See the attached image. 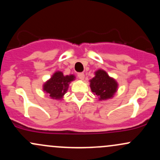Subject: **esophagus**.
Masks as SVG:
<instances>
[{
    "label": "esophagus",
    "mask_w": 160,
    "mask_h": 160,
    "mask_svg": "<svg viewBox=\"0 0 160 160\" xmlns=\"http://www.w3.org/2000/svg\"><path fill=\"white\" fill-rule=\"evenodd\" d=\"M78 77L79 79H80V80H83L84 77H85V75H84L83 73H78Z\"/></svg>",
    "instance_id": "obj_1"
}]
</instances>
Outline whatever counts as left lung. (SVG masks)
Instances as JSON below:
<instances>
[{"label":"left lung","instance_id":"1","mask_svg":"<svg viewBox=\"0 0 160 160\" xmlns=\"http://www.w3.org/2000/svg\"><path fill=\"white\" fill-rule=\"evenodd\" d=\"M117 82L110 78L103 70L95 72V76L90 80L91 90L96 95L99 100L111 98L117 89Z\"/></svg>","mask_w":160,"mask_h":160}]
</instances>
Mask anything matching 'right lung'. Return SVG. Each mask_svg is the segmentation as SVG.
<instances>
[{
  "mask_svg": "<svg viewBox=\"0 0 160 160\" xmlns=\"http://www.w3.org/2000/svg\"><path fill=\"white\" fill-rule=\"evenodd\" d=\"M74 80V75L64 76L61 71H57L43 85V91L54 99H61L68 90L69 83Z\"/></svg>",
  "mask_w": 160,
  "mask_h": 160,
  "instance_id": "add662e5",
  "label": "right lung"
}]
</instances>
